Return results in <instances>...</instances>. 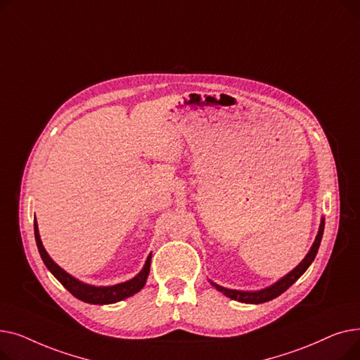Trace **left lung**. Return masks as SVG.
Segmentation results:
<instances>
[{
  "label": "left lung",
  "instance_id": "8db88e82",
  "mask_svg": "<svg viewBox=\"0 0 360 360\" xmlns=\"http://www.w3.org/2000/svg\"><path fill=\"white\" fill-rule=\"evenodd\" d=\"M324 226H326V219L321 217L318 233H316V236H315V240H314V243H312L311 250H309L308 254L305 255V258L302 259L292 271H289L286 276H283V277L278 278L276 283H273L271 286L259 289V290H238V289L223 288V286L217 285V283L209 280L210 285H212L216 290L221 292L224 296H228V297H231V299H233V300H238V302H242V304L258 305V304H264V302L273 300L274 297L280 296L283 292H286V290L293 285V283L308 270V267L311 266L312 261H314L315 257H316V252H318V248H319L321 239H323Z\"/></svg>",
  "mask_w": 360,
  "mask_h": 360
}]
</instances>
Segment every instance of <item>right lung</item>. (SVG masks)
<instances>
[{"mask_svg":"<svg viewBox=\"0 0 360 360\" xmlns=\"http://www.w3.org/2000/svg\"><path fill=\"white\" fill-rule=\"evenodd\" d=\"M34 239H36L37 250H39L41 258L46 266V269L53 274V277L58 280L74 297H77V299L86 302V304H91V305L117 304V302L124 300V299H127L132 295H136L137 292H140L144 288L146 281H147V277H148V273H150V264H151V252L148 254L143 269L140 270V273L137 276H134L127 281L118 283V285L94 286V285H89V283H84L79 278H75L74 276L67 273L64 269H61L58 264H56L49 257V254L46 252L44 243L41 240L39 228H37L36 217H34Z\"/></svg>","mask_w":360,"mask_h":360,"instance_id":"1","label":"right lung"}]
</instances>
